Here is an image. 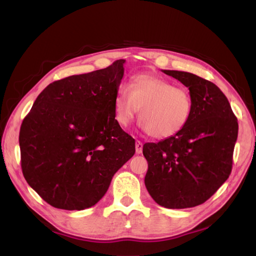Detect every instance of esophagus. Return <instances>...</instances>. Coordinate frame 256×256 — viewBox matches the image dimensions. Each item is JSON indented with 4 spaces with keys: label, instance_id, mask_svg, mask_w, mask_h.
<instances>
[{
    "label": "esophagus",
    "instance_id": "34e87169",
    "mask_svg": "<svg viewBox=\"0 0 256 256\" xmlns=\"http://www.w3.org/2000/svg\"><path fill=\"white\" fill-rule=\"evenodd\" d=\"M135 152H136V154H140L143 152V143L140 140H136V143H135Z\"/></svg>",
    "mask_w": 256,
    "mask_h": 256
}]
</instances>
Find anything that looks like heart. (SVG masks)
Wrapping results in <instances>:
<instances>
[{"label":"heart","instance_id":"obj_1","mask_svg":"<svg viewBox=\"0 0 256 256\" xmlns=\"http://www.w3.org/2000/svg\"><path fill=\"white\" fill-rule=\"evenodd\" d=\"M140 128L154 138H166L179 133L186 126L192 112L189 92L160 77L138 74L131 88L121 84L114 98V118L126 128L138 113Z\"/></svg>","mask_w":256,"mask_h":256}]
</instances>
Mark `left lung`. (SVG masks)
Returning <instances> with one entry per match:
<instances>
[{
  "mask_svg": "<svg viewBox=\"0 0 256 256\" xmlns=\"http://www.w3.org/2000/svg\"><path fill=\"white\" fill-rule=\"evenodd\" d=\"M189 89L192 112L186 126L158 143H146L145 186L157 204L192 208L208 200L229 178L238 118L218 86L194 74L162 70Z\"/></svg>",
  "mask_w": 256,
  "mask_h": 256,
  "instance_id": "left-lung-1",
  "label": "left lung"
}]
</instances>
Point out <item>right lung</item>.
Segmentation results:
<instances>
[{
    "instance_id": "add662e5",
    "label": "right lung",
    "mask_w": 256,
    "mask_h": 256,
    "mask_svg": "<svg viewBox=\"0 0 256 256\" xmlns=\"http://www.w3.org/2000/svg\"><path fill=\"white\" fill-rule=\"evenodd\" d=\"M124 59L54 81L20 125V166L30 186L58 209L94 206L135 153V140L114 118Z\"/></svg>"
}]
</instances>
